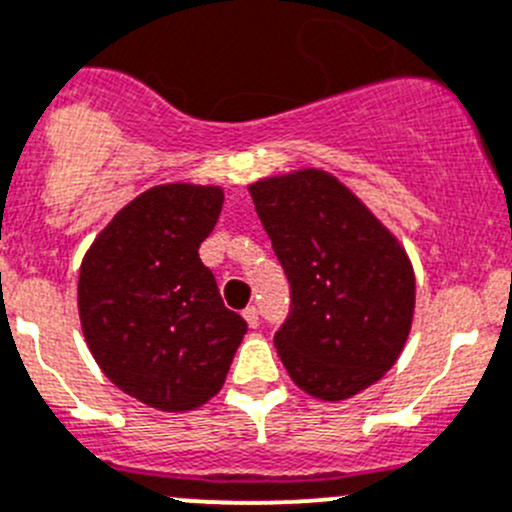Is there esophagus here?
Wrapping results in <instances>:
<instances>
[{"label": "esophagus", "mask_w": 512, "mask_h": 512, "mask_svg": "<svg viewBox=\"0 0 512 512\" xmlns=\"http://www.w3.org/2000/svg\"><path fill=\"white\" fill-rule=\"evenodd\" d=\"M242 317H245L247 325H250V327L260 325V310H257L255 305H247L245 310H242Z\"/></svg>", "instance_id": "34e87169"}]
</instances>
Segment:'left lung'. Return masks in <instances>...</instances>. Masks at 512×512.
<instances>
[{
	"mask_svg": "<svg viewBox=\"0 0 512 512\" xmlns=\"http://www.w3.org/2000/svg\"><path fill=\"white\" fill-rule=\"evenodd\" d=\"M250 195L290 282V312L275 332L282 365L312 398H352L395 365L410 335L408 255L322 170L267 177Z\"/></svg>",
	"mask_w": 512,
	"mask_h": 512,
	"instance_id": "left-lung-1",
	"label": "left lung"
}]
</instances>
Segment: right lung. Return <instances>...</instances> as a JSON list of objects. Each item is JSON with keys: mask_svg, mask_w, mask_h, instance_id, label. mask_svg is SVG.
<instances>
[{"mask_svg": "<svg viewBox=\"0 0 512 512\" xmlns=\"http://www.w3.org/2000/svg\"><path fill=\"white\" fill-rule=\"evenodd\" d=\"M222 200L220 187H152L114 215L82 260L84 340L104 375L150 408L205 405L247 332L200 260Z\"/></svg>", "mask_w": 512, "mask_h": 512, "instance_id": "add662e5", "label": "right lung"}]
</instances>
